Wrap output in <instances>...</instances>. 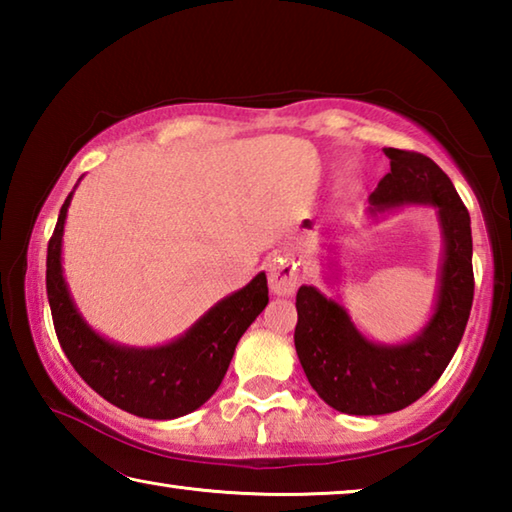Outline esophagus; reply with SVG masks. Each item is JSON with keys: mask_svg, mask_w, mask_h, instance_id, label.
I'll return each instance as SVG.
<instances>
[{"mask_svg": "<svg viewBox=\"0 0 512 512\" xmlns=\"http://www.w3.org/2000/svg\"><path fill=\"white\" fill-rule=\"evenodd\" d=\"M296 266L291 264V259H273L268 262V284H271V291L277 296H291L296 291Z\"/></svg>", "mask_w": 512, "mask_h": 512, "instance_id": "esophagus-1", "label": "esophagus"}]
</instances>
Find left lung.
<instances>
[{
	"mask_svg": "<svg viewBox=\"0 0 512 512\" xmlns=\"http://www.w3.org/2000/svg\"><path fill=\"white\" fill-rule=\"evenodd\" d=\"M391 171L370 194L372 212L431 205L443 228V266L436 309L415 339L372 343L343 305L316 287H300L293 341L309 384L332 409L350 415L402 411L429 391L463 339L474 298L470 214L452 180L427 155L384 149Z\"/></svg>",
	"mask_w": 512,
	"mask_h": 512,
	"instance_id": "8db88e82",
	"label": "left lung"
}]
</instances>
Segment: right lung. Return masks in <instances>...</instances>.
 Returning <instances> with one entry per match:
<instances>
[{
    "label": "right lung",
    "mask_w": 512,
    "mask_h": 512,
    "mask_svg": "<svg viewBox=\"0 0 512 512\" xmlns=\"http://www.w3.org/2000/svg\"><path fill=\"white\" fill-rule=\"evenodd\" d=\"M72 194L60 207L47 246V298L60 348L92 391L140 418L171 420L196 411L214 395L250 323L268 305L266 273L223 298L180 339L160 348L110 343L85 323L67 291L60 264Z\"/></svg>",
    "instance_id": "right-lung-1"
}]
</instances>
